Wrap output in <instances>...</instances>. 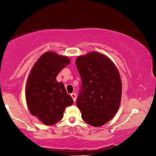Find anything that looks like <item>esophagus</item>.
Here are the masks:
<instances>
[{"label":"esophagus","instance_id":"1","mask_svg":"<svg viewBox=\"0 0 156 156\" xmlns=\"http://www.w3.org/2000/svg\"><path fill=\"white\" fill-rule=\"evenodd\" d=\"M71 97H72V99H73V101L75 102L76 101V95L75 93H72L71 94Z\"/></svg>","mask_w":156,"mask_h":156}]
</instances>
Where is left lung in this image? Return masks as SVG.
I'll list each match as a JSON object with an SVG mask.
<instances>
[{
  "label": "left lung",
  "mask_w": 156,
  "mask_h": 156,
  "mask_svg": "<svg viewBox=\"0 0 156 156\" xmlns=\"http://www.w3.org/2000/svg\"><path fill=\"white\" fill-rule=\"evenodd\" d=\"M76 65L82 79L76 106L85 122L101 126L114 117L120 106V74L108 57L97 52L79 56Z\"/></svg>",
  "instance_id": "obj_1"
}]
</instances>
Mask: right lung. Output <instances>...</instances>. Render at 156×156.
Listing matches in <instances>:
<instances>
[{
  "instance_id": "obj_1",
  "label": "right lung",
  "mask_w": 156,
  "mask_h": 156,
  "mask_svg": "<svg viewBox=\"0 0 156 156\" xmlns=\"http://www.w3.org/2000/svg\"><path fill=\"white\" fill-rule=\"evenodd\" d=\"M69 62L67 57L47 52L37 59L29 74L25 89L27 105L31 114L45 125L60 121L66 107L74 102L63 83L56 80L57 74Z\"/></svg>"
}]
</instances>
